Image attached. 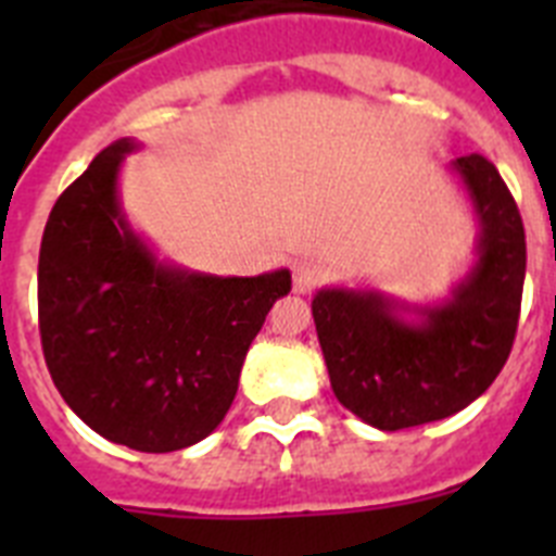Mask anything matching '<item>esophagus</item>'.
I'll list each match as a JSON object with an SVG mask.
<instances>
[{
    "instance_id": "34e87169",
    "label": "esophagus",
    "mask_w": 556,
    "mask_h": 556,
    "mask_svg": "<svg viewBox=\"0 0 556 556\" xmlns=\"http://www.w3.org/2000/svg\"><path fill=\"white\" fill-rule=\"evenodd\" d=\"M323 275H326V269H323L320 262H314V258H301L292 269V292L294 294L312 292V289L323 281Z\"/></svg>"
}]
</instances>
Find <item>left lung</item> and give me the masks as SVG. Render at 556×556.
I'll use <instances>...</instances> for the list:
<instances>
[{"label": "left lung", "mask_w": 556, "mask_h": 556, "mask_svg": "<svg viewBox=\"0 0 556 556\" xmlns=\"http://www.w3.org/2000/svg\"><path fill=\"white\" fill-rule=\"evenodd\" d=\"M476 219L473 262L445 298L412 303L372 287H323L314 326L337 401L378 431L456 415L513 351L527 275L518 205L481 155L448 164Z\"/></svg>", "instance_id": "1"}]
</instances>
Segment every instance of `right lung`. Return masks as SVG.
<instances>
[{
    "label": "right lung",
    "instance_id": "right-lung-1",
    "mask_svg": "<svg viewBox=\"0 0 556 556\" xmlns=\"http://www.w3.org/2000/svg\"><path fill=\"white\" fill-rule=\"evenodd\" d=\"M139 147L113 141L58 198L38 255V326L68 409L111 443L166 454L223 424L292 273L239 278L159 258L119 194L122 164Z\"/></svg>",
    "mask_w": 556,
    "mask_h": 556
}]
</instances>
